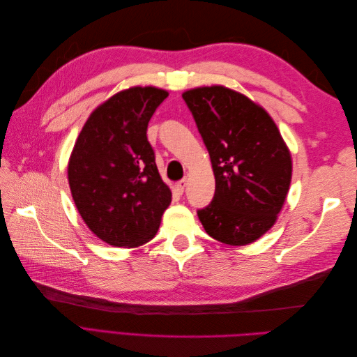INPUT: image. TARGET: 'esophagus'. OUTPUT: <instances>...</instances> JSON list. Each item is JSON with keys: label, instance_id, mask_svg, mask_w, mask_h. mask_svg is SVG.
Returning a JSON list of instances; mask_svg holds the SVG:
<instances>
[{"label": "esophagus", "instance_id": "1", "mask_svg": "<svg viewBox=\"0 0 357 357\" xmlns=\"http://www.w3.org/2000/svg\"><path fill=\"white\" fill-rule=\"evenodd\" d=\"M186 185H188L186 178H181L180 181L176 183V190L180 193V195H183V192H185V189H186Z\"/></svg>", "mask_w": 357, "mask_h": 357}]
</instances>
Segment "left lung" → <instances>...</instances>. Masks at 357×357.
Here are the masks:
<instances>
[{"label":"left lung","instance_id":"1","mask_svg":"<svg viewBox=\"0 0 357 357\" xmlns=\"http://www.w3.org/2000/svg\"><path fill=\"white\" fill-rule=\"evenodd\" d=\"M183 100L195 119L215 178L213 201L198 218L205 232L245 245L271 229L291 178L289 149L262 107L223 86L190 89Z\"/></svg>","mask_w":357,"mask_h":357}]
</instances>
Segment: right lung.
Masks as SVG:
<instances>
[{"label":"right lung","instance_id":"right-lung-1","mask_svg":"<svg viewBox=\"0 0 357 357\" xmlns=\"http://www.w3.org/2000/svg\"><path fill=\"white\" fill-rule=\"evenodd\" d=\"M164 89L135 86L113 95L86 121L68 162L75 207L88 228L114 247L150 241L171 202L147 125Z\"/></svg>","mask_w":357,"mask_h":357}]
</instances>
